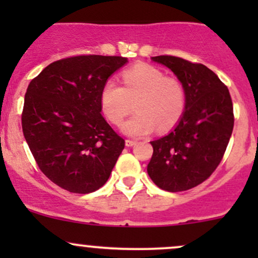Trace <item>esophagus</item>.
Returning a JSON list of instances; mask_svg holds the SVG:
<instances>
[{"label": "esophagus", "instance_id": "1", "mask_svg": "<svg viewBox=\"0 0 258 258\" xmlns=\"http://www.w3.org/2000/svg\"><path fill=\"white\" fill-rule=\"evenodd\" d=\"M136 143H137V142L133 141V139H126V141H125L126 147H133Z\"/></svg>", "mask_w": 258, "mask_h": 258}]
</instances>
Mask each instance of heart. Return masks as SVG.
I'll return each instance as SVG.
<instances>
[{
	"label": "heart",
	"mask_w": 258,
	"mask_h": 258,
	"mask_svg": "<svg viewBox=\"0 0 258 258\" xmlns=\"http://www.w3.org/2000/svg\"><path fill=\"white\" fill-rule=\"evenodd\" d=\"M122 82L123 87L115 80H106L99 100L103 114L112 125H120L136 106L137 114L123 123V133L141 137L155 128L166 132L182 119L186 96L178 79L168 78L161 70L143 64L126 70Z\"/></svg>",
	"instance_id": "heart-1"
}]
</instances>
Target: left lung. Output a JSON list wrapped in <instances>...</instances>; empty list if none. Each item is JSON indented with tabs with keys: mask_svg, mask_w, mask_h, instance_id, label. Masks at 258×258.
I'll use <instances>...</instances> for the list:
<instances>
[{
	"mask_svg": "<svg viewBox=\"0 0 258 258\" xmlns=\"http://www.w3.org/2000/svg\"><path fill=\"white\" fill-rule=\"evenodd\" d=\"M172 72L185 88L182 119L165 137L150 142L148 174L159 188L176 193L199 185L214 173L226 152L234 126L227 86L203 64L173 55L152 57Z\"/></svg>",
	"mask_w": 258,
	"mask_h": 258,
	"instance_id": "left-lung-1",
	"label": "left lung"
}]
</instances>
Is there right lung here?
I'll use <instances>...</instances> for the list:
<instances>
[{"label":"right lung","instance_id":"obj_1","mask_svg":"<svg viewBox=\"0 0 258 258\" xmlns=\"http://www.w3.org/2000/svg\"><path fill=\"white\" fill-rule=\"evenodd\" d=\"M127 63L116 55H76L53 61L28 86L23 133L37 166L76 194L103 186L125 148L102 116L100 90Z\"/></svg>","mask_w":258,"mask_h":258}]
</instances>
